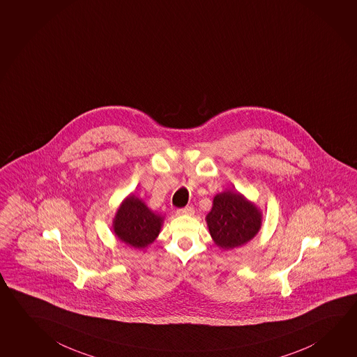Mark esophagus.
<instances>
[{
	"mask_svg": "<svg viewBox=\"0 0 357 357\" xmlns=\"http://www.w3.org/2000/svg\"><path fill=\"white\" fill-rule=\"evenodd\" d=\"M194 213L195 210L192 206H185V208H178V210H177V214L180 215H192Z\"/></svg>",
	"mask_w": 357,
	"mask_h": 357,
	"instance_id": "1",
	"label": "esophagus"
}]
</instances>
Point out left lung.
Listing matches in <instances>:
<instances>
[{"mask_svg": "<svg viewBox=\"0 0 357 357\" xmlns=\"http://www.w3.org/2000/svg\"><path fill=\"white\" fill-rule=\"evenodd\" d=\"M206 221L216 245L225 249L240 247L253 239L261 224L259 211L253 204L233 191L215 196Z\"/></svg>", "mask_w": 357, "mask_h": 357, "instance_id": "8db88e82", "label": "left lung"}]
</instances>
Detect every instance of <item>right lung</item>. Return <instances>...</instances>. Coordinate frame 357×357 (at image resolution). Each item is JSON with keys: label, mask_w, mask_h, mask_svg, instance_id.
I'll return each mask as SVG.
<instances>
[{"label": "right lung", "mask_w": 357, "mask_h": 357, "mask_svg": "<svg viewBox=\"0 0 357 357\" xmlns=\"http://www.w3.org/2000/svg\"><path fill=\"white\" fill-rule=\"evenodd\" d=\"M161 222V216L152 213L139 199L130 195L116 215L114 233L130 247L142 249L155 241Z\"/></svg>", "instance_id": "right-lung-1"}]
</instances>
